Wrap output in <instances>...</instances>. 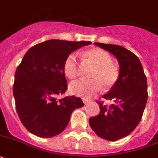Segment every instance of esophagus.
<instances>
[{
	"label": "esophagus",
	"mask_w": 158,
	"mask_h": 158,
	"mask_svg": "<svg viewBox=\"0 0 158 158\" xmlns=\"http://www.w3.org/2000/svg\"><path fill=\"white\" fill-rule=\"evenodd\" d=\"M83 102H84V103L85 104V105H87V104L90 102V101H89V100H87V99H83Z\"/></svg>",
	"instance_id": "esophagus-1"
}]
</instances>
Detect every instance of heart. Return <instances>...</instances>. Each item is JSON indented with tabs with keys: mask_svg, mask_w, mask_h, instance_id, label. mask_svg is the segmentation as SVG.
<instances>
[{
	"mask_svg": "<svg viewBox=\"0 0 158 158\" xmlns=\"http://www.w3.org/2000/svg\"><path fill=\"white\" fill-rule=\"evenodd\" d=\"M84 56L94 64V69L90 72V79H79L69 84L70 94L79 98H88L102 89L103 85L108 89L117 83L120 71L112 64V57L101 48H93L84 52ZM64 74L73 79L79 74V64L74 54H70L65 58L63 65Z\"/></svg>",
	"mask_w": 158,
	"mask_h": 158,
	"instance_id": "heart-1",
	"label": "heart"
}]
</instances>
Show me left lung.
I'll return each mask as SVG.
<instances>
[{
    "instance_id": "obj_1",
    "label": "left lung",
    "mask_w": 158,
    "mask_h": 158,
    "mask_svg": "<svg viewBox=\"0 0 158 158\" xmlns=\"http://www.w3.org/2000/svg\"><path fill=\"white\" fill-rule=\"evenodd\" d=\"M118 60L120 77L115 86L102 96L112 101L109 106L98 102L100 112L89 118V125L97 135L108 141L127 136L142 119L148 100L147 78L136 55L121 46L95 43Z\"/></svg>"
}]
</instances>
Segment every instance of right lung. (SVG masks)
<instances>
[{"label": "right lung", "mask_w": 158, "mask_h": 158, "mask_svg": "<svg viewBox=\"0 0 158 158\" xmlns=\"http://www.w3.org/2000/svg\"><path fill=\"white\" fill-rule=\"evenodd\" d=\"M91 42L52 39L33 46L26 52L15 74L13 94L19 117L30 133L41 138L60 134L73 110L84 106L80 98L57 99L67 89L64 60Z\"/></svg>", "instance_id": "add662e5"}]
</instances>
